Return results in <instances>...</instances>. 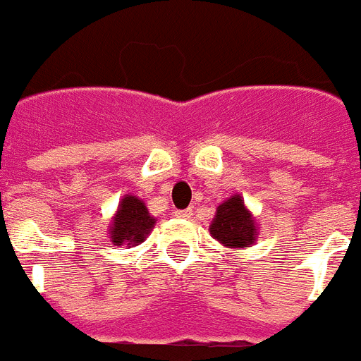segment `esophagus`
Segmentation results:
<instances>
[{"mask_svg":"<svg viewBox=\"0 0 361 361\" xmlns=\"http://www.w3.org/2000/svg\"><path fill=\"white\" fill-rule=\"evenodd\" d=\"M191 215H193V212H191L190 208H188V209H177V212H175V216H178V219H191Z\"/></svg>","mask_w":361,"mask_h":361,"instance_id":"1","label":"esophagus"}]
</instances>
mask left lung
I'll use <instances>...</instances> for the list:
<instances>
[{
  "instance_id": "left-lung-1",
  "label": "left lung",
  "mask_w": 361,
  "mask_h": 361,
  "mask_svg": "<svg viewBox=\"0 0 361 361\" xmlns=\"http://www.w3.org/2000/svg\"><path fill=\"white\" fill-rule=\"evenodd\" d=\"M215 240L226 247H251L257 237V224L244 206L240 195H233L216 208V215L209 226Z\"/></svg>"
}]
</instances>
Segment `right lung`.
Returning a JSON list of instances; mask_svg holds the SVG:
<instances>
[{
    "instance_id": "add662e5",
    "label": "right lung",
    "mask_w": 361,
    "mask_h": 361,
    "mask_svg": "<svg viewBox=\"0 0 361 361\" xmlns=\"http://www.w3.org/2000/svg\"><path fill=\"white\" fill-rule=\"evenodd\" d=\"M153 226L155 219L148 213L145 202L135 195H124L110 226V240L116 245L141 244Z\"/></svg>"
}]
</instances>
